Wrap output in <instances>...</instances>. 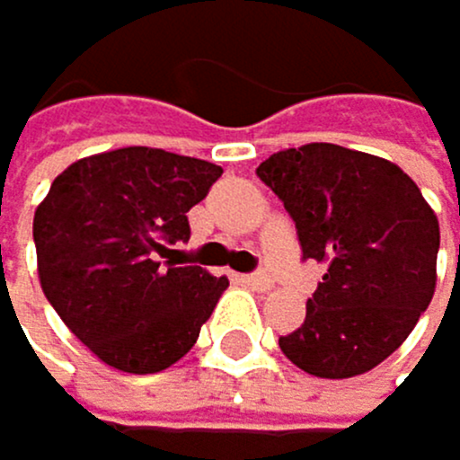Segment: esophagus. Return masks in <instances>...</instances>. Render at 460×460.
<instances>
[{"label":"esophagus","instance_id":"34e87169","mask_svg":"<svg viewBox=\"0 0 460 460\" xmlns=\"http://www.w3.org/2000/svg\"><path fill=\"white\" fill-rule=\"evenodd\" d=\"M242 282L250 285V288H256V290H270L273 288V279L268 273H250V276H242Z\"/></svg>","mask_w":460,"mask_h":460}]
</instances>
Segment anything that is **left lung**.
Listing matches in <instances>:
<instances>
[{
	"mask_svg": "<svg viewBox=\"0 0 460 460\" xmlns=\"http://www.w3.org/2000/svg\"><path fill=\"white\" fill-rule=\"evenodd\" d=\"M256 172L296 221L302 256L325 268L282 354L328 380L380 366L432 302L435 210L397 164L337 144L273 152Z\"/></svg>",
	"mask_w": 460,
	"mask_h": 460,
	"instance_id": "obj_1",
	"label": "left lung"
}]
</instances>
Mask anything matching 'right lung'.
Instances as JSON below:
<instances>
[{"label": "right lung", "instance_id": "1", "mask_svg": "<svg viewBox=\"0 0 460 460\" xmlns=\"http://www.w3.org/2000/svg\"><path fill=\"white\" fill-rule=\"evenodd\" d=\"M221 166L152 146L89 155L63 170L33 213L42 294L71 334L126 375L184 357L227 276L161 261L190 239V207Z\"/></svg>", "mask_w": 460, "mask_h": 460}]
</instances>
